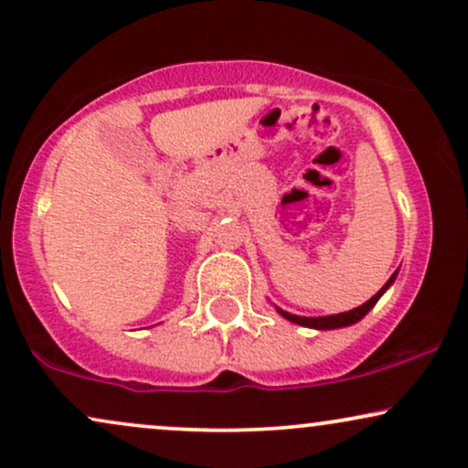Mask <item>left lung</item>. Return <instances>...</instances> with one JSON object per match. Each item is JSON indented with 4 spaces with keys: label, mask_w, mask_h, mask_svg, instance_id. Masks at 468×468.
Here are the masks:
<instances>
[{
    "label": "left lung",
    "mask_w": 468,
    "mask_h": 468,
    "mask_svg": "<svg viewBox=\"0 0 468 468\" xmlns=\"http://www.w3.org/2000/svg\"><path fill=\"white\" fill-rule=\"evenodd\" d=\"M393 280H395V275H393V278H390L388 282H386V284H384L382 288H379V291L375 292V295H373L371 299H368L367 303L357 305V308L349 310V313H340V314H332V316H297V314L284 313V310H280V308H278V313H280L282 316H284V319L297 323V325L314 327V330H334V327H345V325H351V323L360 321L362 316H365V314L368 313V310H371L373 305L378 303V299L382 297V292L386 291V288L393 284Z\"/></svg>",
    "instance_id": "obj_1"
}]
</instances>
